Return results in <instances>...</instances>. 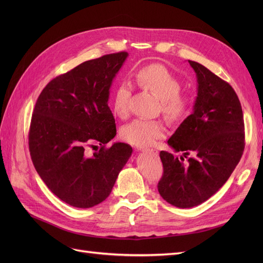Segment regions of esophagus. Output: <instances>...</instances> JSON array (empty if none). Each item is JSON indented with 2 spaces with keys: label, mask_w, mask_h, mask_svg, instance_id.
I'll use <instances>...</instances> for the list:
<instances>
[{
  "label": "esophagus",
  "mask_w": 263,
  "mask_h": 263,
  "mask_svg": "<svg viewBox=\"0 0 263 263\" xmlns=\"http://www.w3.org/2000/svg\"><path fill=\"white\" fill-rule=\"evenodd\" d=\"M142 153H148V154H153L155 156L158 155V151L156 149H142Z\"/></svg>",
  "instance_id": "esophagus-1"
}]
</instances>
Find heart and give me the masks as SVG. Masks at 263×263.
Instances as JSON below:
<instances>
[{
  "instance_id": "b5f03b06",
  "label": "heart",
  "mask_w": 263,
  "mask_h": 263,
  "mask_svg": "<svg viewBox=\"0 0 263 263\" xmlns=\"http://www.w3.org/2000/svg\"><path fill=\"white\" fill-rule=\"evenodd\" d=\"M136 81L146 91L154 93L160 99L161 110L171 123H180L191 113V101L181 94V82L164 66L154 63L137 71ZM133 93L132 84L127 81L119 82L113 91V109L119 117H125L129 112V103ZM164 127L160 122L137 118L123 127L122 136L129 144L137 147H147L163 136Z\"/></svg>"
}]
</instances>
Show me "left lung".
<instances>
[{"label":"left lung","mask_w":263,"mask_h":263,"mask_svg":"<svg viewBox=\"0 0 263 263\" xmlns=\"http://www.w3.org/2000/svg\"><path fill=\"white\" fill-rule=\"evenodd\" d=\"M189 63L197 79L193 113L168 140L183 156L160 151L163 176L158 183L163 200L179 209L194 208L216 193L240 161L245 148L243 115L236 92L201 63Z\"/></svg>","instance_id":"left-lung-1"}]
</instances>
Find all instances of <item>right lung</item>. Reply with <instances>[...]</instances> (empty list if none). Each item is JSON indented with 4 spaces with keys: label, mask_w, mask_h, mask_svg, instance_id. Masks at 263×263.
<instances>
[{
    "label": "right lung",
    "mask_w": 263,
    "mask_h": 263,
    "mask_svg": "<svg viewBox=\"0 0 263 263\" xmlns=\"http://www.w3.org/2000/svg\"><path fill=\"white\" fill-rule=\"evenodd\" d=\"M127 57L122 51L87 60L54 78L37 99L28 135L31 160L51 192L73 208L104 201L132 156L124 142L105 148L116 135L109 89ZM93 141L101 148L86 156Z\"/></svg>",
    "instance_id": "right-lung-1"
}]
</instances>
